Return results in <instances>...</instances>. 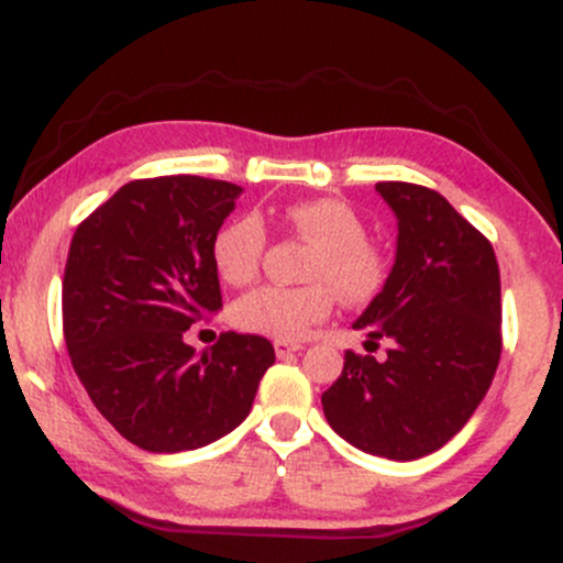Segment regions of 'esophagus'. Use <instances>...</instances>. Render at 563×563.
<instances>
[{
	"mask_svg": "<svg viewBox=\"0 0 563 563\" xmlns=\"http://www.w3.org/2000/svg\"><path fill=\"white\" fill-rule=\"evenodd\" d=\"M301 352V346L296 344H286V341H275V354L277 357H290V354Z\"/></svg>",
	"mask_w": 563,
	"mask_h": 563,
	"instance_id": "esophagus-1",
	"label": "esophagus"
}]
</instances>
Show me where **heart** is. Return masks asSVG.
<instances>
[{
	"mask_svg": "<svg viewBox=\"0 0 563 563\" xmlns=\"http://www.w3.org/2000/svg\"><path fill=\"white\" fill-rule=\"evenodd\" d=\"M283 224L314 243L309 256V286H262L232 307V322L245 333L275 341H301L314 325L331 318L335 294L349 303H363L384 286V256L365 243L367 230L357 211L344 200L314 198L290 203L280 211ZM264 243L256 217H238L219 230L214 267L230 286H245L260 273Z\"/></svg>",
	"mask_w": 563,
	"mask_h": 563,
	"instance_id": "obj_1",
	"label": "heart"
}]
</instances>
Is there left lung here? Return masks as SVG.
I'll list each match as a JSON object with an SVG mask.
<instances>
[{"label": "left lung", "instance_id": "left-lung-1", "mask_svg": "<svg viewBox=\"0 0 563 563\" xmlns=\"http://www.w3.org/2000/svg\"><path fill=\"white\" fill-rule=\"evenodd\" d=\"M376 192L397 217V254L352 328L391 349L384 360L346 352L322 412L352 448L405 463L444 448L493 384L500 269L487 238L437 190L378 183Z\"/></svg>", "mask_w": 563, "mask_h": 563}]
</instances>
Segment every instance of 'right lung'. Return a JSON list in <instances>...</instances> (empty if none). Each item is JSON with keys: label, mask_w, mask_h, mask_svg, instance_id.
Here are the masks:
<instances>
[{"label": "right lung", "mask_w": 563, "mask_h": 563, "mask_svg": "<svg viewBox=\"0 0 563 563\" xmlns=\"http://www.w3.org/2000/svg\"><path fill=\"white\" fill-rule=\"evenodd\" d=\"M243 187L156 177L121 187L70 241L63 331L76 376L108 423L147 452L198 450L245 421L275 349L222 333L185 344L222 307L214 241Z\"/></svg>", "instance_id": "1"}]
</instances>
